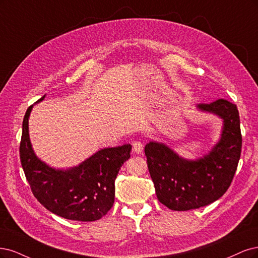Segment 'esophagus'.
<instances>
[{"label":"esophagus","mask_w":258,"mask_h":258,"mask_svg":"<svg viewBox=\"0 0 258 258\" xmlns=\"http://www.w3.org/2000/svg\"><path fill=\"white\" fill-rule=\"evenodd\" d=\"M143 150H144V145L141 141H134V143H133V151L135 153L139 154L143 152Z\"/></svg>","instance_id":"esophagus-1"}]
</instances>
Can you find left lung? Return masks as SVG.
I'll return each instance as SVG.
<instances>
[{
	"label": "left lung",
	"mask_w": 258,
	"mask_h": 258,
	"mask_svg": "<svg viewBox=\"0 0 258 258\" xmlns=\"http://www.w3.org/2000/svg\"><path fill=\"white\" fill-rule=\"evenodd\" d=\"M224 120L220 143L197 161L181 159L159 143L145 147L148 169L159 202L174 211L209 205L225 194L238 167L242 135L237 106L225 98L198 106Z\"/></svg>",
	"instance_id": "left-lung-1"
}]
</instances>
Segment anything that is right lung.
Here are the masks:
<instances>
[{"label":"right lung","instance_id":"obj_1","mask_svg":"<svg viewBox=\"0 0 258 258\" xmlns=\"http://www.w3.org/2000/svg\"><path fill=\"white\" fill-rule=\"evenodd\" d=\"M45 95L37 102L43 101ZM28 108L22 122L20 161L33 195L50 212L64 219L93 222L103 218L114 203V181L130 159V144L106 148L69 170H55L39 161L29 138Z\"/></svg>","mask_w":258,"mask_h":258}]
</instances>
